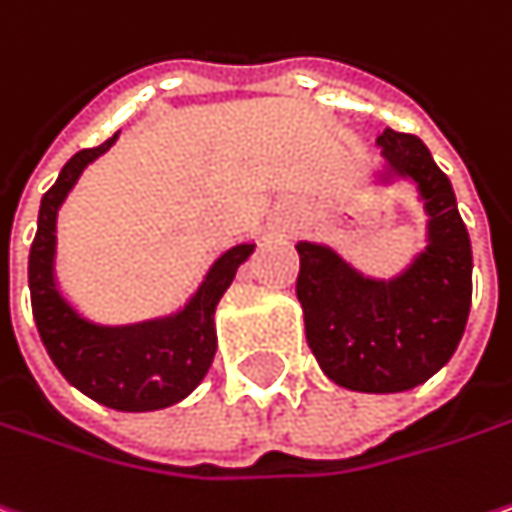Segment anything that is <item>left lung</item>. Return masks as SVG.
I'll use <instances>...</instances> for the list:
<instances>
[{
  "mask_svg": "<svg viewBox=\"0 0 512 512\" xmlns=\"http://www.w3.org/2000/svg\"><path fill=\"white\" fill-rule=\"evenodd\" d=\"M381 151L418 183L430 212V246L407 275L378 283L323 246L298 243L295 280L306 344L346 389L404 392L433 378L464 335L473 300V249L447 174L415 134L387 128Z\"/></svg>",
  "mask_w": 512,
  "mask_h": 512,
  "instance_id": "8db88e82",
  "label": "left lung"
}]
</instances>
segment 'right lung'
<instances>
[{
    "label": "right lung",
    "instance_id": "right-lung-1",
    "mask_svg": "<svg viewBox=\"0 0 512 512\" xmlns=\"http://www.w3.org/2000/svg\"><path fill=\"white\" fill-rule=\"evenodd\" d=\"M114 140L117 134L97 148L77 151L42 197L28 257L31 309L51 361L79 392L111 410H163L186 398L212 367L217 349L214 306L229 289L237 266L252 255L255 243H240L220 257L200 292L174 318L123 329H102L77 318L59 298L51 275L56 209L82 168L108 151Z\"/></svg>",
    "mask_w": 512,
    "mask_h": 512
}]
</instances>
